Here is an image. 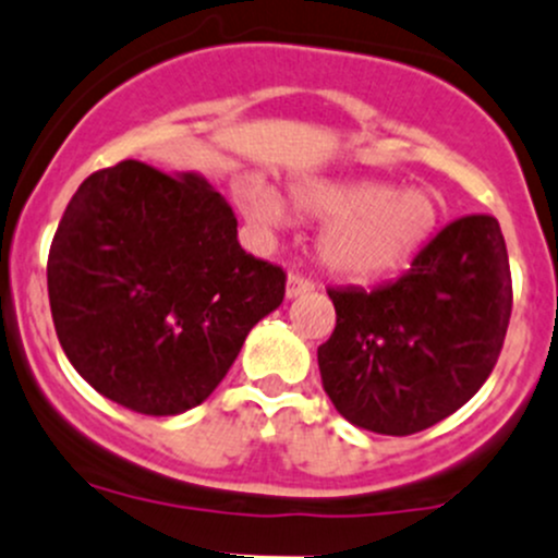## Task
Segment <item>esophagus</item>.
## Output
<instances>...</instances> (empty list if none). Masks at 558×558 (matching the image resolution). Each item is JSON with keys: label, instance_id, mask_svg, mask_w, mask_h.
I'll return each mask as SVG.
<instances>
[{"label": "esophagus", "instance_id": "esophagus-1", "mask_svg": "<svg viewBox=\"0 0 558 558\" xmlns=\"http://www.w3.org/2000/svg\"><path fill=\"white\" fill-rule=\"evenodd\" d=\"M313 289H315L313 280L302 278V275L291 272L289 278H286V299H296V296H302V294H310V291H313Z\"/></svg>", "mask_w": 558, "mask_h": 558}]
</instances>
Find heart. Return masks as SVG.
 Instances as JSON below:
<instances>
[{
  "mask_svg": "<svg viewBox=\"0 0 558 558\" xmlns=\"http://www.w3.org/2000/svg\"><path fill=\"white\" fill-rule=\"evenodd\" d=\"M238 201L264 234L289 225L283 197L262 175L240 181ZM291 205L296 214L326 221L318 256L328 272L348 280H377L401 269L441 221L436 192L396 190L385 181L302 179L291 186Z\"/></svg>",
  "mask_w": 558,
  "mask_h": 558,
  "instance_id": "b5f03b06",
  "label": "heart"
}]
</instances>
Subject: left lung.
<instances>
[{
  "label": "left lung",
  "instance_id": "left-lung-1",
  "mask_svg": "<svg viewBox=\"0 0 558 558\" xmlns=\"http://www.w3.org/2000/svg\"><path fill=\"white\" fill-rule=\"evenodd\" d=\"M337 326L318 348L324 390L344 420L412 436L471 401L511 320V264L495 216H462L372 291L331 289Z\"/></svg>",
  "mask_w": 558,
  "mask_h": 558
}]
</instances>
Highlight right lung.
<instances>
[{"label":"right lung","mask_w":558,"mask_h":558,"mask_svg":"<svg viewBox=\"0 0 558 558\" xmlns=\"http://www.w3.org/2000/svg\"><path fill=\"white\" fill-rule=\"evenodd\" d=\"M47 294L87 385L173 417L227 377L251 328L283 302L286 275L240 248L232 205L205 175L125 160L87 175L63 210Z\"/></svg>","instance_id":"add662e5"}]
</instances>
